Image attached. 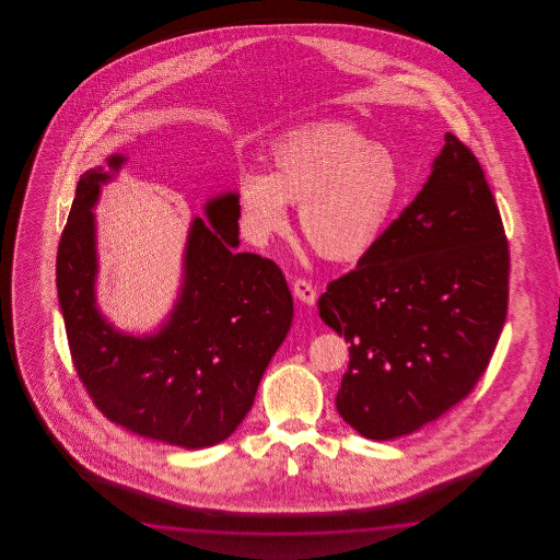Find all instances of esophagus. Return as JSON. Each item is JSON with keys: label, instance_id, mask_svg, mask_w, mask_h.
I'll return each mask as SVG.
<instances>
[{"label": "esophagus", "instance_id": "1", "mask_svg": "<svg viewBox=\"0 0 560 560\" xmlns=\"http://www.w3.org/2000/svg\"><path fill=\"white\" fill-rule=\"evenodd\" d=\"M294 296L300 300V302H304V304H308L312 306L314 302H316V288L310 284L308 280H304V278H298L296 282H294Z\"/></svg>", "mask_w": 560, "mask_h": 560}]
</instances>
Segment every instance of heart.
Returning a JSON list of instances; mask_svg holds the SVG:
<instances>
[{
    "label": "heart",
    "instance_id": "obj_1",
    "mask_svg": "<svg viewBox=\"0 0 560 560\" xmlns=\"http://www.w3.org/2000/svg\"><path fill=\"white\" fill-rule=\"evenodd\" d=\"M400 194L393 154L352 126L320 124L276 143L270 174L246 170L238 179L246 234L266 242L298 208L300 232L330 262H358L378 244Z\"/></svg>",
    "mask_w": 560,
    "mask_h": 560
}]
</instances>
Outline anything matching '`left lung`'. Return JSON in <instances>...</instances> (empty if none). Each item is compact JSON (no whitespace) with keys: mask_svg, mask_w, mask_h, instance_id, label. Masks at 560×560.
Returning a JSON list of instances; mask_svg holds the SVG:
<instances>
[{"mask_svg":"<svg viewBox=\"0 0 560 560\" xmlns=\"http://www.w3.org/2000/svg\"><path fill=\"white\" fill-rule=\"evenodd\" d=\"M509 270L485 172L446 133L417 198L318 300L322 320L350 342L340 417L366 439L393 441L472 393L506 320Z\"/></svg>","mask_w":560,"mask_h":560,"instance_id":"1","label":"left lung"}]
</instances>
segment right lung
<instances>
[{
  "mask_svg": "<svg viewBox=\"0 0 560 560\" xmlns=\"http://www.w3.org/2000/svg\"><path fill=\"white\" fill-rule=\"evenodd\" d=\"M126 162L109 155L78 182L61 232L56 284L78 376L97 410L152 441L206 448L238 429L264 370L292 324V294L278 264L238 248L240 203L224 194L194 218L176 306L154 336L119 332L95 306L100 188Z\"/></svg>",
  "mask_w": 560,
  "mask_h": 560,
  "instance_id": "obj_1",
  "label": "right lung"
}]
</instances>
